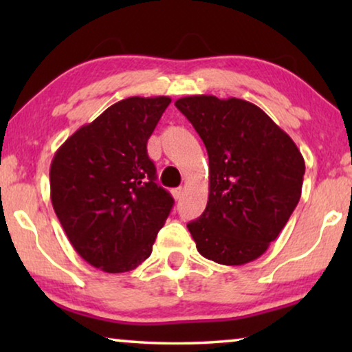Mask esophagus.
Masks as SVG:
<instances>
[{
  "label": "esophagus",
  "mask_w": 352,
  "mask_h": 352,
  "mask_svg": "<svg viewBox=\"0 0 352 352\" xmlns=\"http://www.w3.org/2000/svg\"><path fill=\"white\" fill-rule=\"evenodd\" d=\"M182 194H184V189H182V187H176V189H171V195L175 197L176 200H179Z\"/></svg>",
  "instance_id": "esophagus-1"
}]
</instances>
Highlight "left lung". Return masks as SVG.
I'll return each mask as SVG.
<instances>
[{"instance_id": "8db88e82", "label": "left lung", "mask_w": 352, "mask_h": 352, "mask_svg": "<svg viewBox=\"0 0 352 352\" xmlns=\"http://www.w3.org/2000/svg\"><path fill=\"white\" fill-rule=\"evenodd\" d=\"M175 105L199 133L210 160L208 204L187 224L197 250L226 266L254 261L300 201L305 176L300 148L248 100L199 94Z\"/></svg>"}]
</instances>
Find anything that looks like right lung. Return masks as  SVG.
I'll list each match as a JSON object with an SVG mask.
<instances>
[{
  "label": "right lung",
  "mask_w": 352,
  "mask_h": 352,
  "mask_svg": "<svg viewBox=\"0 0 352 352\" xmlns=\"http://www.w3.org/2000/svg\"><path fill=\"white\" fill-rule=\"evenodd\" d=\"M168 96L128 98L76 129L50 168L51 201L75 252L118 274L151 256L173 197L157 186L147 141L170 105Z\"/></svg>",
  "instance_id": "1"
}]
</instances>
